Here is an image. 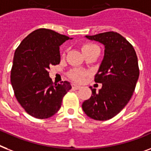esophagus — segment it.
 <instances>
[{
	"instance_id": "obj_1",
	"label": "esophagus",
	"mask_w": 151,
	"mask_h": 151,
	"mask_svg": "<svg viewBox=\"0 0 151 151\" xmlns=\"http://www.w3.org/2000/svg\"><path fill=\"white\" fill-rule=\"evenodd\" d=\"M72 88L73 89H75V90H78V89H80L81 88V86L78 85V84H72Z\"/></svg>"
}]
</instances>
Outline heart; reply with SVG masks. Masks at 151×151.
Masks as SVG:
<instances>
[{
    "instance_id": "1",
    "label": "heart",
    "mask_w": 151,
    "mask_h": 151,
    "mask_svg": "<svg viewBox=\"0 0 151 151\" xmlns=\"http://www.w3.org/2000/svg\"><path fill=\"white\" fill-rule=\"evenodd\" d=\"M95 47H98V46H97L96 45H94V44H91V43L84 44V45H83V46H82V51H83V52H88V51H90L91 50H92V49H94V48ZM85 74H86V73H84V72L77 69L72 70L69 73L70 78L77 82L81 81Z\"/></svg>"
}]
</instances>
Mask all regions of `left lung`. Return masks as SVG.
<instances>
[{"instance_id": "8db88e82", "label": "left lung", "mask_w": 151, "mask_h": 151, "mask_svg": "<svg viewBox=\"0 0 151 151\" xmlns=\"http://www.w3.org/2000/svg\"><path fill=\"white\" fill-rule=\"evenodd\" d=\"M85 37L103 44L105 55L95 77L102 87L97 92L90 87L92 95L83 102L82 109L88 117L105 121L119 113L130 100L139 78L138 60L133 46L119 33L107 32Z\"/></svg>"}]
</instances>
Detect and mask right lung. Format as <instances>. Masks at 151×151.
Masks as SVG:
<instances>
[{
	"instance_id": "1",
	"label": "right lung",
	"mask_w": 151,
	"mask_h": 151,
	"mask_svg": "<svg viewBox=\"0 0 151 151\" xmlns=\"http://www.w3.org/2000/svg\"><path fill=\"white\" fill-rule=\"evenodd\" d=\"M67 35L46 29H36L22 41L14 52L11 82L14 95L27 113L47 119L60 109L63 98L71 89L68 81L53 84L50 66L60 62V46Z\"/></svg>"
}]
</instances>
